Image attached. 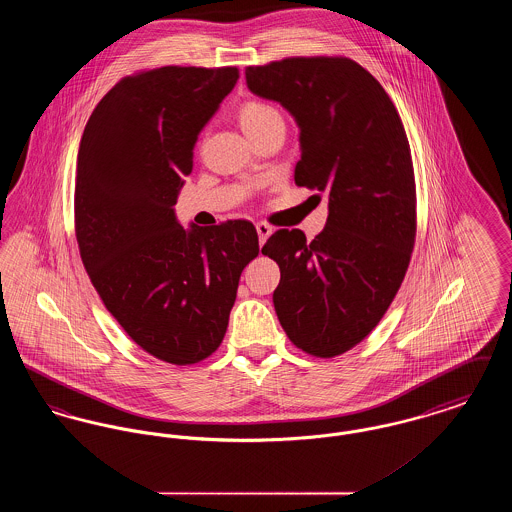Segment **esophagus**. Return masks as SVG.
Listing matches in <instances>:
<instances>
[{"mask_svg": "<svg viewBox=\"0 0 512 512\" xmlns=\"http://www.w3.org/2000/svg\"><path fill=\"white\" fill-rule=\"evenodd\" d=\"M255 228H257V234H259V245L263 247L268 240V236L272 234V226H268L267 222H257Z\"/></svg>", "mask_w": 512, "mask_h": 512, "instance_id": "1", "label": "esophagus"}]
</instances>
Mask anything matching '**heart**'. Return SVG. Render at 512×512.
Listing matches in <instances>:
<instances>
[{
    "label": "heart",
    "instance_id": "b5f03b06",
    "mask_svg": "<svg viewBox=\"0 0 512 512\" xmlns=\"http://www.w3.org/2000/svg\"><path fill=\"white\" fill-rule=\"evenodd\" d=\"M278 115L280 113L274 107L253 101V103L244 105V109L240 113V122H242V128H249V126H257V124L268 121L272 117H278Z\"/></svg>",
    "mask_w": 512,
    "mask_h": 512
}]
</instances>
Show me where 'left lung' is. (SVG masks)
I'll return each instance as SVG.
<instances>
[{"mask_svg":"<svg viewBox=\"0 0 512 512\" xmlns=\"http://www.w3.org/2000/svg\"><path fill=\"white\" fill-rule=\"evenodd\" d=\"M245 82L299 128L295 184L328 195L313 242L284 228L263 247L280 267L276 315L299 349L340 355L384 317L411 261L416 192L403 122L380 82L351 59L290 57L247 67Z\"/></svg>","mask_w":512,"mask_h":512,"instance_id":"obj_1","label":"left lung"}]
</instances>
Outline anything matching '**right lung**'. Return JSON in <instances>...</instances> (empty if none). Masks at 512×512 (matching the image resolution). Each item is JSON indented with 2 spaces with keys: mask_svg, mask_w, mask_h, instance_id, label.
Returning a JSON list of instances; mask_svg holds the SVG:
<instances>
[{
  "mask_svg": "<svg viewBox=\"0 0 512 512\" xmlns=\"http://www.w3.org/2000/svg\"><path fill=\"white\" fill-rule=\"evenodd\" d=\"M236 67H163L122 78L84 128L76 157L80 257L107 311L153 357L194 365L226 334L245 265L247 220L184 228L174 213L194 147Z\"/></svg>",
  "mask_w": 512,
  "mask_h": 512,
  "instance_id": "right-lung-1",
  "label": "right lung"
}]
</instances>
